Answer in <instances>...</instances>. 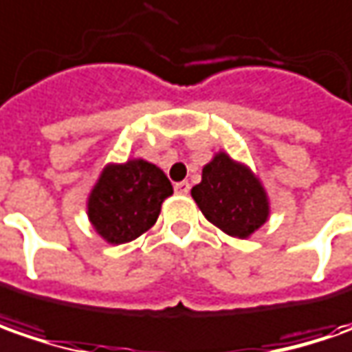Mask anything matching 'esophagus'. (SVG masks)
<instances>
[{"instance_id": "obj_1", "label": "esophagus", "mask_w": 352, "mask_h": 352, "mask_svg": "<svg viewBox=\"0 0 352 352\" xmlns=\"http://www.w3.org/2000/svg\"><path fill=\"white\" fill-rule=\"evenodd\" d=\"M188 190H190L188 181H179V183H175V192H179V195H188Z\"/></svg>"}]
</instances>
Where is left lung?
<instances>
[{
	"label": "left lung",
	"mask_w": 352,
	"mask_h": 352,
	"mask_svg": "<svg viewBox=\"0 0 352 352\" xmlns=\"http://www.w3.org/2000/svg\"><path fill=\"white\" fill-rule=\"evenodd\" d=\"M208 222L228 236L249 237L267 222L269 202L255 175L230 155L218 153L190 190Z\"/></svg>",
	"instance_id": "left-lung-1"
}]
</instances>
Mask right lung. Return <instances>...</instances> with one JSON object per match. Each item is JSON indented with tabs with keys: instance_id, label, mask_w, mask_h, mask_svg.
Returning <instances> with one entry per match:
<instances>
[{
	"instance_id": "1",
	"label": "right lung",
	"mask_w": 352,
	"mask_h": 352,
	"mask_svg": "<svg viewBox=\"0 0 352 352\" xmlns=\"http://www.w3.org/2000/svg\"><path fill=\"white\" fill-rule=\"evenodd\" d=\"M173 195L165 173L144 160L109 165L87 202L89 220L109 243H126L148 232Z\"/></svg>"
}]
</instances>
